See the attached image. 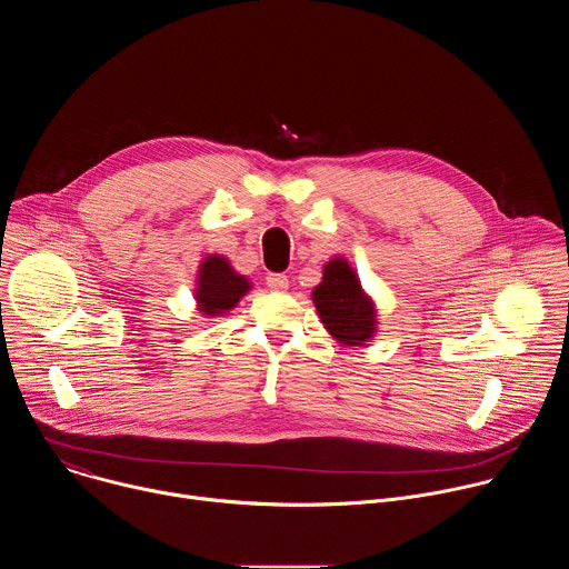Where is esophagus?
Listing matches in <instances>:
<instances>
[{
    "label": "esophagus",
    "mask_w": 569,
    "mask_h": 569,
    "mask_svg": "<svg viewBox=\"0 0 569 569\" xmlns=\"http://www.w3.org/2000/svg\"><path fill=\"white\" fill-rule=\"evenodd\" d=\"M266 283H268V288H270V290H274V292H283V290H288V277H286V274H279V272L268 274Z\"/></svg>",
    "instance_id": "1"
}]
</instances>
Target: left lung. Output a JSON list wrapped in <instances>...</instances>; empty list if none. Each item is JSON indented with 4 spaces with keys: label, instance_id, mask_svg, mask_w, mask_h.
Here are the masks:
<instances>
[{
    "label": "left lung",
    "instance_id": "obj_1",
    "mask_svg": "<svg viewBox=\"0 0 569 569\" xmlns=\"http://www.w3.org/2000/svg\"><path fill=\"white\" fill-rule=\"evenodd\" d=\"M321 323L342 345L358 347L373 336V303L360 288L356 272L347 261L333 259L323 268V281L312 292Z\"/></svg>",
    "mask_w": 569,
    "mask_h": 569
}]
</instances>
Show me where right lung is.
I'll use <instances>...</instances> for the list:
<instances>
[{
    "instance_id": "1",
    "label": "right lung",
    "mask_w": 569,
    "mask_h": 569,
    "mask_svg": "<svg viewBox=\"0 0 569 569\" xmlns=\"http://www.w3.org/2000/svg\"><path fill=\"white\" fill-rule=\"evenodd\" d=\"M248 290V279L236 274L227 259L209 257L207 261H202L196 290V299L202 312L220 315L224 310H231Z\"/></svg>"
}]
</instances>
